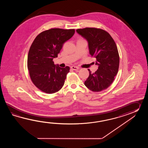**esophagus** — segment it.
Masks as SVG:
<instances>
[{
  "label": "esophagus",
  "instance_id": "obj_1",
  "mask_svg": "<svg viewBox=\"0 0 148 148\" xmlns=\"http://www.w3.org/2000/svg\"><path fill=\"white\" fill-rule=\"evenodd\" d=\"M71 68L73 70H77L79 69V68L77 66H72L71 67Z\"/></svg>",
  "mask_w": 148,
  "mask_h": 148
}]
</instances>
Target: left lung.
<instances>
[{
    "instance_id": "8db88e82",
    "label": "left lung",
    "mask_w": 148,
    "mask_h": 148,
    "mask_svg": "<svg viewBox=\"0 0 148 148\" xmlns=\"http://www.w3.org/2000/svg\"><path fill=\"white\" fill-rule=\"evenodd\" d=\"M88 42L89 53L96 58L98 66L95 73L88 69L89 75L85 86L91 91L106 89L113 82L119 68L120 57L115 41L110 34L99 28H87L76 30Z\"/></svg>"
}]
</instances>
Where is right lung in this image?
Here are the masks:
<instances>
[{
  "label": "right lung",
  "mask_w": 148,
  "mask_h": 148,
  "mask_svg": "<svg viewBox=\"0 0 148 148\" xmlns=\"http://www.w3.org/2000/svg\"><path fill=\"white\" fill-rule=\"evenodd\" d=\"M75 33L74 29L51 28L40 33L33 42L28 52L27 68L33 83L41 91L53 94L63 87L69 66L61 68L54 64L53 59Z\"/></svg>",
  "instance_id": "add662e5"
}]
</instances>
